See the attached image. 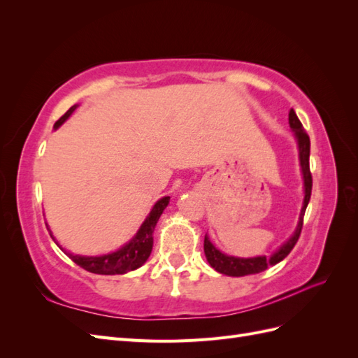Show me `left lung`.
I'll return each mask as SVG.
<instances>
[{"mask_svg":"<svg viewBox=\"0 0 358 358\" xmlns=\"http://www.w3.org/2000/svg\"><path fill=\"white\" fill-rule=\"evenodd\" d=\"M288 122H289V128L292 129V133H294V138L297 142L300 171H301V178H303V194H305L296 230L270 257L258 255V257H249V258L227 255V254L221 252L220 249L215 248V245L209 241V236L206 234L204 236V255H206V258H208V263L210 264V267H213L216 272H220L227 276H236V278L264 272L267 267L275 266L279 262H282V259L291 252V249L294 248V245L299 241L300 233H301V227H303V216H305L308 203L310 200V192H312V175L309 170L310 140H309V136L305 133V128H303L301 122L299 121L296 112L292 109L288 113Z\"/></svg>","mask_w":358,"mask_h":358,"instance_id":"obj_1","label":"left lung"}]
</instances>
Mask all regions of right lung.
<instances>
[{
  "instance_id": "obj_1",
  "label": "right lung",
  "mask_w": 358,
  "mask_h": 358,
  "mask_svg": "<svg viewBox=\"0 0 358 358\" xmlns=\"http://www.w3.org/2000/svg\"><path fill=\"white\" fill-rule=\"evenodd\" d=\"M79 104L71 106L70 109L66 112V115H62L58 121L53 125V129H58L67 119L73 115V112L78 109ZM170 201V197H162L159 199L154 208L150 209L149 215L146 216V220L143 221V224L140 225V229L137 230V233L134 234V237L129 242H127L124 246H121L119 249L109 254L104 255H78L73 254L67 249H64L58 241L53 237V233L50 231L49 225L46 224L49 234L69 258H71L73 262L83 267L85 270H88L91 273L95 275H124L128 272H133V270L142 267L152 252V246H154V230L155 225L159 220V216L164 212V209L167 208V204Z\"/></svg>"
}]
</instances>
